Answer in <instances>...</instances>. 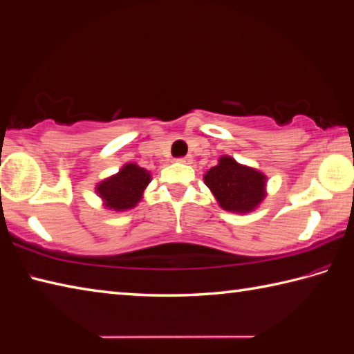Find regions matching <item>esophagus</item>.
<instances>
[{
    "instance_id": "34e87169",
    "label": "esophagus",
    "mask_w": 354,
    "mask_h": 354,
    "mask_svg": "<svg viewBox=\"0 0 354 354\" xmlns=\"http://www.w3.org/2000/svg\"><path fill=\"white\" fill-rule=\"evenodd\" d=\"M177 162H180V163H186V165H189V163H192V156H185V157H178V159H177Z\"/></svg>"
}]
</instances>
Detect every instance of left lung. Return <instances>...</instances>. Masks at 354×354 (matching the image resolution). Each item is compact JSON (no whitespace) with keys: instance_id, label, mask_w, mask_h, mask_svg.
I'll list each match as a JSON object with an SVG mask.
<instances>
[{"instance_id":"left-lung-1","label":"left lung","mask_w":354,"mask_h":354,"mask_svg":"<svg viewBox=\"0 0 354 354\" xmlns=\"http://www.w3.org/2000/svg\"><path fill=\"white\" fill-rule=\"evenodd\" d=\"M204 183L224 210L247 214L263 200L266 178L262 172L223 156L216 167L204 176Z\"/></svg>"}]
</instances>
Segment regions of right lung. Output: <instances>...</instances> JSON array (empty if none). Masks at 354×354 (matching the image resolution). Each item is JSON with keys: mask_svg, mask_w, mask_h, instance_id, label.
<instances>
[{"mask_svg": "<svg viewBox=\"0 0 354 354\" xmlns=\"http://www.w3.org/2000/svg\"><path fill=\"white\" fill-rule=\"evenodd\" d=\"M150 174L135 163H127L113 177L101 182L97 187L100 197L104 200L106 207L113 210H125L136 206L142 198V192L150 183Z\"/></svg>", "mask_w": 354, "mask_h": 354, "instance_id": "1", "label": "right lung"}]
</instances>
